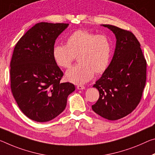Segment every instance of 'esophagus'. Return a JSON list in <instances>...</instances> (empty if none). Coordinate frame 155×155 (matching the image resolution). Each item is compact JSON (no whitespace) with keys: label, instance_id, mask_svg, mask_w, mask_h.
Listing matches in <instances>:
<instances>
[{"label":"esophagus","instance_id":"1","mask_svg":"<svg viewBox=\"0 0 155 155\" xmlns=\"http://www.w3.org/2000/svg\"><path fill=\"white\" fill-rule=\"evenodd\" d=\"M77 87L78 90H84L85 89V86H83V85H78Z\"/></svg>","mask_w":155,"mask_h":155}]
</instances>
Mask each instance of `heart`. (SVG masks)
<instances>
[{
	"instance_id": "1",
	"label": "heart",
	"mask_w": 155,
	"mask_h": 155,
	"mask_svg": "<svg viewBox=\"0 0 155 155\" xmlns=\"http://www.w3.org/2000/svg\"><path fill=\"white\" fill-rule=\"evenodd\" d=\"M53 58L60 68H69L77 56L78 61L65 74L66 79L74 83H85L96 74L106 70L112 56V45L104 34H96L78 29L66 39L65 45H55Z\"/></svg>"
}]
</instances>
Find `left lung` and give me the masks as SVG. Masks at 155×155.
<instances>
[{
    "instance_id": "left-lung-1",
    "label": "left lung",
    "mask_w": 155,
    "mask_h": 155,
    "mask_svg": "<svg viewBox=\"0 0 155 155\" xmlns=\"http://www.w3.org/2000/svg\"><path fill=\"white\" fill-rule=\"evenodd\" d=\"M115 34L116 48L111 63L93 87L99 98L93 111L114 121L127 116L141 101L146 81V60L141 45L131 31L103 25Z\"/></svg>"
}]
</instances>
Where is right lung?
Here are the masks:
<instances>
[{
  "label": "right lung",
  "instance_id": "obj_1",
  "mask_svg": "<svg viewBox=\"0 0 155 155\" xmlns=\"http://www.w3.org/2000/svg\"><path fill=\"white\" fill-rule=\"evenodd\" d=\"M68 23L41 22L29 29L14 48L10 63L12 94L23 114L33 121L46 122L65 110L74 84L60 82L63 73L56 64L55 41Z\"/></svg>",
  "mask_w": 155,
  "mask_h": 155
}]
</instances>
